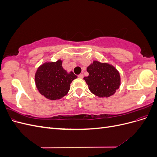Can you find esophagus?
Returning a JSON list of instances; mask_svg holds the SVG:
<instances>
[{
    "label": "esophagus",
    "mask_w": 157,
    "mask_h": 157,
    "mask_svg": "<svg viewBox=\"0 0 157 157\" xmlns=\"http://www.w3.org/2000/svg\"><path fill=\"white\" fill-rule=\"evenodd\" d=\"M78 77L80 78H83V75L82 74H80L78 75Z\"/></svg>",
    "instance_id": "34e87169"
}]
</instances>
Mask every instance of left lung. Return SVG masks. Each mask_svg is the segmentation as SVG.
<instances>
[{"label": "left lung", "instance_id": "obj_1", "mask_svg": "<svg viewBox=\"0 0 157 157\" xmlns=\"http://www.w3.org/2000/svg\"><path fill=\"white\" fill-rule=\"evenodd\" d=\"M87 71L89 75L84 79L90 91L99 98L110 97L119 88L120 74L112 65L94 61L87 67Z\"/></svg>", "mask_w": 157, "mask_h": 157}]
</instances>
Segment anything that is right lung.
Instances as JSON below:
<instances>
[{
	"instance_id": "add662e5",
	"label": "right lung",
	"mask_w": 157,
	"mask_h": 157,
	"mask_svg": "<svg viewBox=\"0 0 157 157\" xmlns=\"http://www.w3.org/2000/svg\"><path fill=\"white\" fill-rule=\"evenodd\" d=\"M77 78L72 71L67 73L62 67V61L46 62L36 70V86L40 94L50 100H56L67 95L70 84Z\"/></svg>"
}]
</instances>
